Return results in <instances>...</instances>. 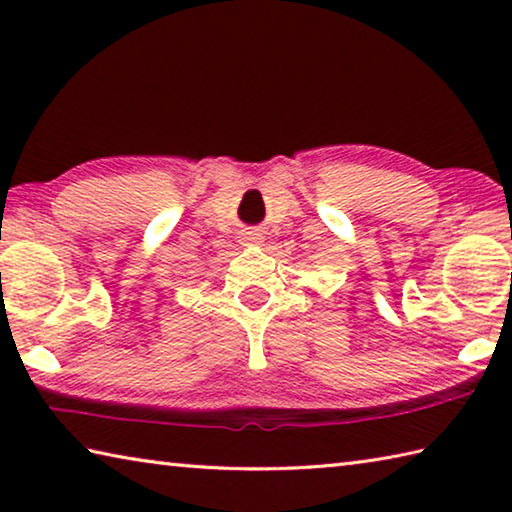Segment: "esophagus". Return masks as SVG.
I'll return each instance as SVG.
<instances>
[{"label":"esophagus","mask_w":512,"mask_h":512,"mask_svg":"<svg viewBox=\"0 0 512 512\" xmlns=\"http://www.w3.org/2000/svg\"><path fill=\"white\" fill-rule=\"evenodd\" d=\"M262 239V235H259V232H248V241H259Z\"/></svg>","instance_id":"1"}]
</instances>
